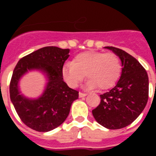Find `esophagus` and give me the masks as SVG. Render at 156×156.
<instances>
[{
    "mask_svg": "<svg viewBox=\"0 0 156 156\" xmlns=\"http://www.w3.org/2000/svg\"><path fill=\"white\" fill-rule=\"evenodd\" d=\"M78 95H79V97H80V98H83V97H85V96H87V94H83V93H81V92H79Z\"/></svg>",
    "mask_w": 156,
    "mask_h": 156,
    "instance_id": "1",
    "label": "esophagus"
}]
</instances>
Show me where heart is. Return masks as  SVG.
Wrapping results in <instances>:
<instances>
[{"label":"heart","instance_id":"obj_1","mask_svg":"<svg viewBox=\"0 0 156 156\" xmlns=\"http://www.w3.org/2000/svg\"><path fill=\"white\" fill-rule=\"evenodd\" d=\"M122 72L120 58L115 53L88 50L79 52L67 62L62 68V76L71 88H77L85 78H89L86 87L90 89L98 87L106 90L114 87Z\"/></svg>","mask_w":156,"mask_h":156}]
</instances>
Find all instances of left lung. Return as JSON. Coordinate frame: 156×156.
<instances>
[{"label": "left lung", "instance_id": "8db88e82", "mask_svg": "<svg viewBox=\"0 0 156 156\" xmlns=\"http://www.w3.org/2000/svg\"><path fill=\"white\" fill-rule=\"evenodd\" d=\"M105 48L112 50L120 58L122 73L117 84L100 95V104L92 113L102 126L118 129L133 123L144 110L149 97V78L136 58L119 48Z\"/></svg>", "mask_w": 156, "mask_h": 156}]
</instances>
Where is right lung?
I'll use <instances>...</instances> for the list:
<instances>
[{
	"mask_svg": "<svg viewBox=\"0 0 156 156\" xmlns=\"http://www.w3.org/2000/svg\"><path fill=\"white\" fill-rule=\"evenodd\" d=\"M69 49L45 47L21 58L14 68L10 83V98L21 120L32 129L48 132L61 125L69 115L78 92L63 81L62 68L69 57ZM40 70L46 74L48 83L37 100L20 94L18 83L26 72Z\"/></svg>",
	"mask_w": 156,
	"mask_h": 156,
	"instance_id": "add662e5",
	"label": "right lung"
}]
</instances>
